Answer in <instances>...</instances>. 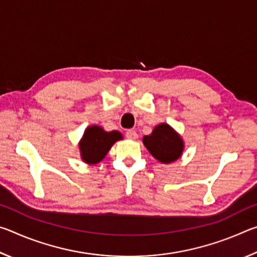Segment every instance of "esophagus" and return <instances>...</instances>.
Segmentation results:
<instances>
[{
  "label": "esophagus",
  "instance_id": "34e87169",
  "mask_svg": "<svg viewBox=\"0 0 257 257\" xmlns=\"http://www.w3.org/2000/svg\"><path fill=\"white\" fill-rule=\"evenodd\" d=\"M125 137L130 139V141H136V139L138 138V135L136 132H135V130H128V132L125 133Z\"/></svg>",
  "mask_w": 257,
  "mask_h": 257
}]
</instances>
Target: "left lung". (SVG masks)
<instances>
[{
  "label": "left lung",
  "mask_w": 257,
  "mask_h": 257,
  "mask_svg": "<svg viewBox=\"0 0 257 257\" xmlns=\"http://www.w3.org/2000/svg\"><path fill=\"white\" fill-rule=\"evenodd\" d=\"M143 144L154 159L163 164L175 162L185 150L184 139L165 122L155 125L151 135L143 137Z\"/></svg>",
  "instance_id": "1"
}]
</instances>
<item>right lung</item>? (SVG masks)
<instances>
[{"instance_id":"1","label":"right lung","mask_w":257,"mask_h":257,"mask_svg":"<svg viewBox=\"0 0 257 257\" xmlns=\"http://www.w3.org/2000/svg\"><path fill=\"white\" fill-rule=\"evenodd\" d=\"M122 138V134L118 130L105 132L101 125H88L78 144L80 158L89 165L97 164L105 158L113 144Z\"/></svg>"}]
</instances>
